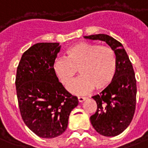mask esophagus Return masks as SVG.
<instances>
[{
    "label": "esophagus",
    "instance_id": "34e87169",
    "mask_svg": "<svg viewBox=\"0 0 148 148\" xmlns=\"http://www.w3.org/2000/svg\"><path fill=\"white\" fill-rule=\"evenodd\" d=\"M86 99V97H77V100H78V102L79 103H82L83 101H85Z\"/></svg>",
    "mask_w": 148,
    "mask_h": 148
}]
</instances>
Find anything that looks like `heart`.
<instances>
[{
	"mask_svg": "<svg viewBox=\"0 0 148 148\" xmlns=\"http://www.w3.org/2000/svg\"><path fill=\"white\" fill-rule=\"evenodd\" d=\"M53 69L63 85L69 84L78 70L81 76L71 82L67 90L79 95L87 94L95 87L101 90L108 86L116 73L117 61L110 47L82 42L66 49V58H57Z\"/></svg>",
	"mask_w": 148,
	"mask_h": 148,
	"instance_id": "heart-1",
	"label": "heart"
}]
</instances>
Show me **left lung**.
Segmentation results:
<instances>
[{
	"mask_svg": "<svg viewBox=\"0 0 148 148\" xmlns=\"http://www.w3.org/2000/svg\"><path fill=\"white\" fill-rule=\"evenodd\" d=\"M86 39L105 42L114 52L117 69L113 81L92 99L97 110L90 116L93 127L100 135L113 137L125 131L132 122L136 104V80L133 66L120 42L109 35L85 36Z\"/></svg>",
	"mask_w": 148,
	"mask_h": 148,
	"instance_id": "8db88e82",
	"label": "left lung"
}]
</instances>
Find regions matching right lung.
I'll use <instances>...</instances> for the list:
<instances>
[{"instance_id": "add662e5", "label": "right lung", "mask_w": 148, "mask_h": 148, "mask_svg": "<svg viewBox=\"0 0 148 148\" xmlns=\"http://www.w3.org/2000/svg\"><path fill=\"white\" fill-rule=\"evenodd\" d=\"M60 49L57 42L36 43L22 54L16 70L15 84L22 119L45 139L65 132L69 115L78 104L77 97L64 88L53 72Z\"/></svg>"}]
</instances>
